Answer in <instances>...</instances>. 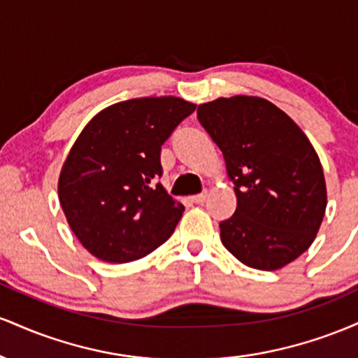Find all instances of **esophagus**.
<instances>
[{"mask_svg": "<svg viewBox=\"0 0 358 358\" xmlns=\"http://www.w3.org/2000/svg\"><path fill=\"white\" fill-rule=\"evenodd\" d=\"M205 199H207V193H199V195L190 196V202H193V203H203Z\"/></svg>", "mask_w": 358, "mask_h": 358, "instance_id": "34e87169", "label": "esophagus"}]
</instances>
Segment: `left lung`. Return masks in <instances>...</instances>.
I'll return each mask as SVG.
<instances>
[{
    "instance_id": "1",
    "label": "left lung",
    "mask_w": 358,
    "mask_h": 358,
    "mask_svg": "<svg viewBox=\"0 0 358 358\" xmlns=\"http://www.w3.org/2000/svg\"><path fill=\"white\" fill-rule=\"evenodd\" d=\"M196 117L224 155L237 208L220 222L242 264L274 271L315 241L327 208L323 168L310 139L273 102L236 96L205 102Z\"/></svg>"
}]
</instances>
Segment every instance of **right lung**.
<instances>
[{
  "mask_svg": "<svg viewBox=\"0 0 358 358\" xmlns=\"http://www.w3.org/2000/svg\"><path fill=\"white\" fill-rule=\"evenodd\" d=\"M196 106L141 97L101 110L62 166L59 199L72 232L92 256L131 262L168 241L185 207L156 180L162 146Z\"/></svg>",
  "mask_w": 358,
  "mask_h": 358,
  "instance_id": "obj_1",
  "label": "right lung"
}]
</instances>
